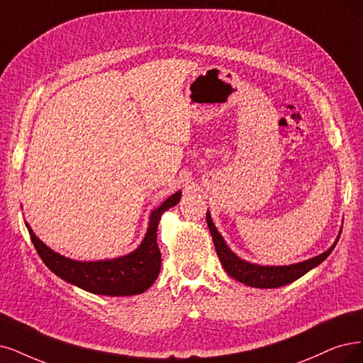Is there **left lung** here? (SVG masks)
Returning <instances> with one entry per match:
<instances>
[{
    "mask_svg": "<svg viewBox=\"0 0 363 363\" xmlns=\"http://www.w3.org/2000/svg\"><path fill=\"white\" fill-rule=\"evenodd\" d=\"M206 223L211 230L212 239H213V245H216V251L218 254V259L225 269V272L235 279L244 283L245 286L250 287H257V289H275L293 283L302 275H305L308 271H311L313 267L318 266L321 262H323L332 250L337 245L335 242L328 251L321 252L320 256L313 257L310 260H305L296 264H290V266H259V264H252L248 262L240 260L238 256L229 250V247L225 245L224 239L218 233L217 227L213 225L209 212H206Z\"/></svg>",
    "mask_w": 363,
    "mask_h": 363,
    "instance_id": "left-lung-1",
    "label": "left lung"
}]
</instances>
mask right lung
<instances>
[{
  "instance_id": "obj_1",
  "label": "right lung",
  "mask_w": 363,
  "mask_h": 363,
  "mask_svg": "<svg viewBox=\"0 0 363 363\" xmlns=\"http://www.w3.org/2000/svg\"><path fill=\"white\" fill-rule=\"evenodd\" d=\"M181 191L172 194L151 213L150 227L138 250L128 256L101 260V262H76L60 256L40 240L31 227L28 232L40 259L49 269L70 284H74L94 294L106 296H131L139 294L152 286L161 267V254L157 245V227L161 213L178 205Z\"/></svg>"
}]
</instances>
